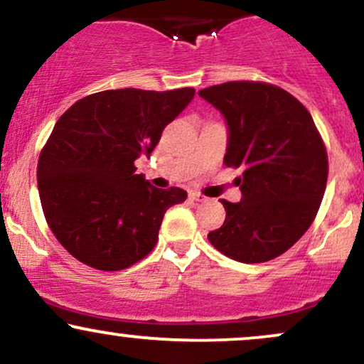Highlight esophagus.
Wrapping results in <instances>:
<instances>
[{"instance_id":"34e87169","label":"esophagus","mask_w":364,"mask_h":364,"mask_svg":"<svg viewBox=\"0 0 364 364\" xmlns=\"http://www.w3.org/2000/svg\"><path fill=\"white\" fill-rule=\"evenodd\" d=\"M190 198L191 200H195V202H200V203H203V202H207V196H203L202 193H198V191H191L190 193Z\"/></svg>"}]
</instances>
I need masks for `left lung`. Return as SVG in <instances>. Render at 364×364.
<instances>
[{
	"mask_svg": "<svg viewBox=\"0 0 364 364\" xmlns=\"http://www.w3.org/2000/svg\"><path fill=\"white\" fill-rule=\"evenodd\" d=\"M224 116V164L243 176L237 203L220 200L225 220L208 241L225 257L262 263L291 248L310 228L327 186V150L306 107L262 82H228L198 92Z\"/></svg>",
	"mask_w": 364,
	"mask_h": 364,
	"instance_id": "obj_1",
	"label": "left lung"
}]
</instances>
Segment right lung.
Instances as JSON below:
<instances>
[{
	"label": "right lung",
	"mask_w": 364,
	"mask_h": 364,
	"mask_svg": "<svg viewBox=\"0 0 364 364\" xmlns=\"http://www.w3.org/2000/svg\"><path fill=\"white\" fill-rule=\"evenodd\" d=\"M195 89L104 90L87 95L54 124L37 164L46 220L70 255L99 270H121L152 252L166 210L181 188L159 190L135 161L150 157Z\"/></svg>",
	"instance_id": "1"
}]
</instances>
